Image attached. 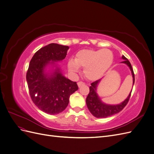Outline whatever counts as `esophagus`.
<instances>
[{
    "instance_id": "1",
    "label": "esophagus",
    "mask_w": 154,
    "mask_h": 154,
    "mask_svg": "<svg viewBox=\"0 0 154 154\" xmlns=\"http://www.w3.org/2000/svg\"><path fill=\"white\" fill-rule=\"evenodd\" d=\"M83 85H85V83L84 82H78V85L79 87Z\"/></svg>"
}]
</instances>
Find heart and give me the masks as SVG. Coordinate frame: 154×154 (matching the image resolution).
<instances>
[{
    "mask_svg": "<svg viewBox=\"0 0 154 154\" xmlns=\"http://www.w3.org/2000/svg\"><path fill=\"white\" fill-rule=\"evenodd\" d=\"M113 60L114 54L110 49H83L78 51L74 60H69L68 68L76 72L80 67H84L85 76L89 80H96L110 68Z\"/></svg>",
    "mask_w": 154,
    "mask_h": 154,
    "instance_id": "1",
    "label": "heart"
}]
</instances>
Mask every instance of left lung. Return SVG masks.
Instances as JSON below:
<instances>
[{
	"label": "left lung",
	"mask_w": 154,
	"mask_h": 154,
	"mask_svg": "<svg viewBox=\"0 0 154 154\" xmlns=\"http://www.w3.org/2000/svg\"><path fill=\"white\" fill-rule=\"evenodd\" d=\"M122 58L124 60L122 63H124L127 64V66L130 67L131 72L132 74L133 77V85L135 82V77H134V73L133 69L132 67L131 63L128 61V59L126 58L125 56H123ZM100 80H96L91 83V86L89 87V93L86 98V103L87 106L88 107V110L91 112V113L95 116L96 118H106L109 116H112L114 114H117L120 111H122L125 106L127 105L128 102L129 101V99L131 96L132 91L130 92V94L128 95V97L122 103L116 105H106L103 103L100 99V97L97 96L96 93V87L97 83H99Z\"/></svg>",
	"instance_id": "1"
}]
</instances>
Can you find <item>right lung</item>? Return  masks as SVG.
<instances>
[{"label":"right lung","mask_w":154,"mask_h":154,"mask_svg":"<svg viewBox=\"0 0 154 154\" xmlns=\"http://www.w3.org/2000/svg\"><path fill=\"white\" fill-rule=\"evenodd\" d=\"M69 47L50 44L42 48L31 58L26 74L29 94L34 104L44 112L57 114L66 109L69 97L78 89L76 82L64 77L60 69L48 75L44 72L47 65L66 57Z\"/></svg>","instance_id":"obj_1"}]
</instances>
